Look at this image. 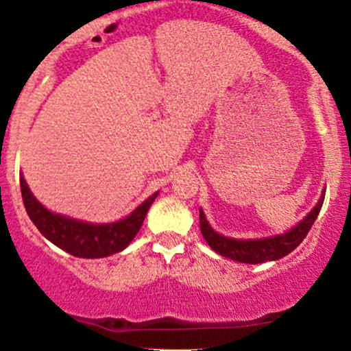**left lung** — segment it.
<instances>
[{"label": "left lung", "instance_id": "1", "mask_svg": "<svg viewBox=\"0 0 351 351\" xmlns=\"http://www.w3.org/2000/svg\"><path fill=\"white\" fill-rule=\"evenodd\" d=\"M324 194L320 201L317 202L315 208L308 213V216L303 221L291 228L289 232L282 235H275V237L268 239H256V241H237V239H228L223 235L216 234L209 223L206 221L204 213L199 211V223H201V234L206 239L215 253L221 254L225 258H230L234 261H241V263H265V261H274L279 258L286 256L291 251L296 250L298 245L303 242L306 234L312 228L313 221L319 216L320 208H322Z\"/></svg>", "mask_w": 351, "mask_h": 351}]
</instances>
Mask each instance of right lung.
I'll list each match as a JSON object with an SVG mask.
<instances>
[{"mask_svg":"<svg viewBox=\"0 0 351 351\" xmlns=\"http://www.w3.org/2000/svg\"><path fill=\"white\" fill-rule=\"evenodd\" d=\"M21 191L25 211L38 230L60 250L77 258H104L123 251L138 234L150 204L157 197V194H154L124 220L107 225H91L48 211L36 201L24 178H21Z\"/></svg>","mask_w":351,"mask_h":351,"instance_id":"obj_1","label":"right lung"}]
</instances>
